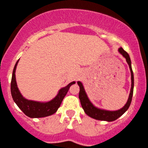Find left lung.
Instances as JSON below:
<instances>
[{
    "label": "left lung",
    "mask_w": 148,
    "mask_h": 148,
    "mask_svg": "<svg viewBox=\"0 0 148 148\" xmlns=\"http://www.w3.org/2000/svg\"><path fill=\"white\" fill-rule=\"evenodd\" d=\"M119 52L126 58V61H127V64L129 65V68H130V73H131V89H130V95H129V97H128L127 102V103L124 105L123 107H122L120 110H118L115 111L106 110H103V109L97 108L90 102V100L89 99L88 97H87L86 92L85 91L84 87L82 86V82H79V81L77 82L80 89L79 93V98L82 109L84 110V112L89 116L93 118V119H96V120H98V121H108V122L116 121V119L121 116L123 113H125L126 111L127 110L130 103H131L133 92H134V73H133L132 67H131V61H130V58L128 53L123 50V48H120L119 49Z\"/></svg>",
    "instance_id": "left-lung-1"
}]
</instances>
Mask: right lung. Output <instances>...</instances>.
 <instances>
[{
  "label": "right lung",
  "instance_id": "right-lung-1",
  "mask_svg": "<svg viewBox=\"0 0 148 148\" xmlns=\"http://www.w3.org/2000/svg\"><path fill=\"white\" fill-rule=\"evenodd\" d=\"M18 61L16 62L14 68L11 82V92L14 101L15 102V103L18 105V107L22 110L25 115L31 118L45 117V116L52 115L58 110V109L59 108L64 97H66V93L68 92L70 86L73 84H75V82H70L66 87L62 88L61 90L58 91L57 96L49 102L42 103V102L28 100L25 99V97H23L22 95L21 94L18 86H17V82H16L15 70Z\"/></svg>",
  "mask_w": 148,
  "mask_h": 148
}]
</instances>
